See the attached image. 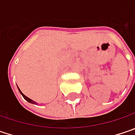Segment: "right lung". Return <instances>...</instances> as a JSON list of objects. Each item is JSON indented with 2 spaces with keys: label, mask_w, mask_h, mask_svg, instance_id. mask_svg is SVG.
<instances>
[{
  "label": "right lung",
  "mask_w": 135,
  "mask_h": 135,
  "mask_svg": "<svg viewBox=\"0 0 135 135\" xmlns=\"http://www.w3.org/2000/svg\"><path fill=\"white\" fill-rule=\"evenodd\" d=\"M18 90H19V91H20V93L21 94V95L23 96V98H24V99H25V100H27V101H28V102H30V103H31V104H35V102H34V101H32L31 99H30L29 98H27V96H25V95H24V94H23L22 92L21 91V90H20L19 88H18Z\"/></svg>",
  "instance_id": "right-lung-1"
}]
</instances>
